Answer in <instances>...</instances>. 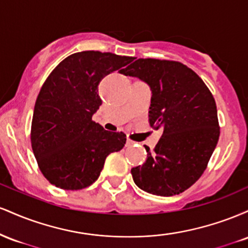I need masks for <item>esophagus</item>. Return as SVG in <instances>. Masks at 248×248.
Segmentation results:
<instances>
[{
	"label": "esophagus",
	"mask_w": 248,
	"mask_h": 248,
	"mask_svg": "<svg viewBox=\"0 0 248 248\" xmlns=\"http://www.w3.org/2000/svg\"><path fill=\"white\" fill-rule=\"evenodd\" d=\"M133 144H134V142H133L132 140H129V139H127V141H126V146L129 147V146H133Z\"/></svg>",
	"instance_id": "esophagus-1"
}]
</instances>
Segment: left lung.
<instances>
[{
    "instance_id": "obj_1",
    "label": "left lung",
    "mask_w": 248,
    "mask_h": 248,
    "mask_svg": "<svg viewBox=\"0 0 248 248\" xmlns=\"http://www.w3.org/2000/svg\"><path fill=\"white\" fill-rule=\"evenodd\" d=\"M120 73L144 81L152 91L149 122L162 136L147 160L132 169L134 183L156 196L189 189L218 143L215 99L197 73L178 62L138 59Z\"/></svg>"
}]
</instances>
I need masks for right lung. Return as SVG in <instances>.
I'll use <instances>...</instances> for the list:
<instances>
[{"mask_svg":"<svg viewBox=\"0 0 248 248\" xmlns=\"http://www.w3.org/2000/svg\"><path fill=\"white\" fill-rule=\"evenodd\" d=\"M133 57L82 51L65 58L47 77L37 96L31 146L44 177L64 190H80L98 179L105 160L126 143L122 132H108L92 121L101 105L98 85L124 71Z\"/></svg>","mask_w":248,"mask_h":248,"instance_id":"add662e5","label":"right lung"}]
</instances>
